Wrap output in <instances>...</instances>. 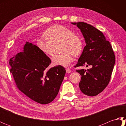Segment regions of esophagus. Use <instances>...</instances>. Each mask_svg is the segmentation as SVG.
<instances>
[{
    "instance_id": "1",
    "label": "esophagus",
    "mask_w": 126,
    "mask_h": 126,
    "mask_svg": "<svg viewBox=\"0 0 126 126\" xmlns=\"http://www.w3.org/2000/svg\"><path fill=\"white\" fill-rule=\"evenodd\" d=\"M71 70H70V69H66V73H71Z\"/></svg>"
}]
</instances>
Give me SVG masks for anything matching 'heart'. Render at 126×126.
Wrapping results in <instances>:
<instances>
[{"mask_svg":"<svg viewBox=\"0 0 126 126\" xmlns=\"http://www.w3.org/2000/svg\"><path fill=\"white\" fill-rule=\"evenodd\" d=\"M44 35L45 38L39 39L37 45L38 49L47 56H52L54 45L61 43V49L63 52L53 56L52 62L54 65L67 67L73 61L72 55L77 56L81 52V39L65 26L61 25L51 26Z\"/></svg>","mask_w":126,"mask_h":126,"instance_id":"obj_1","label":"heart"}]
</instances>
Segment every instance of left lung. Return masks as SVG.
<instances>
[{
    "mask_svg": "<svg viewBox=\"0 0 126 126\" xmlns=\"http://www.w3.org/2000/svg\"><path fill=\"white\" fill-rule=\"evenodd\" d=\"M71 24L80 29L86 43L76 66L90 67L76 70L81 76L79 89L84 94L94 96L102 92L110 81L115 62L114 53L110 43L98 29L84 22Z\"/></svg>",
    "mask_w": 126,
    "mask_h": 126,
    "instance_id": "8db88e82",
    "label": "left lung"
}]
</instances>
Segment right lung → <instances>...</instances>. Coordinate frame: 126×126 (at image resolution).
I'll return each mask as SVG.
<instances>
[{
	"label": "right lung",
	"mask_w": 126,
	"mask_h": 126,
	"mask_svg": "<svg viewBox=\"0 0 126 126\" xmlns=\"http://www.w3.org/2000/svg\"><path fill=\"white\" fill-rule=\"evenodd\" d=\"M50 59L36 45L26 42L22 52L10 59L11 73L18 89L40 104L52 102L57 95L65 76L63 66L50 69Z\"/></svg>",
	"instance_id": "right-lung-1"
}]
</instances>
